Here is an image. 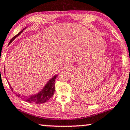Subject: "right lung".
I'll use <instances>...</instances> for the list:
<instances>
[{
  "label": "right lung",
  "mask_w": 130,
  "mask_h": 130,
  "mask_svg": "<svg viewBox=\"0 0 130 130\" xmlns=\"http://www.w3.org/2000/svg\"><path fill=\"white\" fill-rule=\"evenodd\" d=\"M26 27L23 29L21 32H20L17 35L15 36L14 37H13L12 39L10 41L9 44H11L13 40H14V39L16 37H17L18 36L20 35V34H21V32L25 29ZM57 76V75H54L51 79L49 80V81L47 82V84L45 85V86L44 87V88L41 91L39 92H38L37 94L35 95H29V96H25V95H21L20 93H17V96L19 97H20L21 99L23 100L24 101H25L27 103H35V104H42V103H45L46 101H48L50 99V98L53 96L55 91V81L56 78ZM9 86H10L11 89L13 92H14V90L12 87L11 86L10 84L9 83Z\"/></svg>",
  "instance_id": "add662e5"
}]
</instances>
